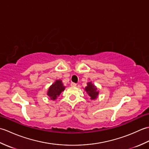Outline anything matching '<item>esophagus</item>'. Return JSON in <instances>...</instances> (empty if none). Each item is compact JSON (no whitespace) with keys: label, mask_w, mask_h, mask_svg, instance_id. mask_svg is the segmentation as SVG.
<instances>
[{"label":"esophagus","mask_w":149,"mask_h":149,"mask_svg":"<svg viewBox=\"0 0 149 149\" xmlns=\"http://www.w3.org/2000/svg\"><path fill=\"white\" fill-rule=\"evenodd\" d=\"M70 85H71L72 86H73V87H75V86H77V84H76V83H71Z\"/></svg>","instance_id":"1"}]
</instances>
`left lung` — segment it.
I'll list each match as a JSON object with an SVG mask.
<instances>
[{"mask_svg":"<svg viewBox=\"0 0 149 149\" xmlns=\"http://www.w3.org/2000/svg\"><path fill=\"white\" fill-rule=\"evenodd\" d=\"M84 90L86 91V93L90 97L91 100L96 99L99 95L98 89L91 82H89L87 83V86L84 88Z\"/></svg>","mask_w":149,"mask_h":149,"instance_id":"left-lung-1","label":"left lung"}]
</instances>
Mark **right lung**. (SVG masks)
Instances as JSON below:
<instances>
[{
  "label": "right lung",
  "mask_w": 149,
  "mask_h": 149,
  "mask_svg": "<svg viewBox=\"0 0 149 149\" xmlns=\"http://www.w3.org/2000/svg\"><path fill=\"white\" fill-rule=\"evenodd\" d=\"M65 89V86H63L61 80H56L49 88L47 91L48 95L51 100H54L57 99L62 91Z\"/></svg>",
  "instance_id": "1"
}]
</instances>
